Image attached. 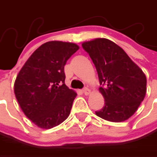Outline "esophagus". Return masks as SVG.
Wrapping results in <instances>:
<instances>
[{"instance_id": "obj_1", "label": "esophagus", "mask_w": 157, "mask_h": 157, "mask_svg": "<svg viewBox=\"0 0 157 157\" xmlns=\"http://www.w3.org/2000/svg\"><path fill=\"white\" fill-rule=\"evenodd\" d=\"M82 93H83L85 95H89V94H91V90L88 89V88H84V89L82 90Z\"/></svg>"}]
</instances>
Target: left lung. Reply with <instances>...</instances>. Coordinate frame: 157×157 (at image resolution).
<instances>
[{
	"instance_id": "obj_1",
	"label": "left lung",
	"mask_w": 157,
	"mask_h": 157,
	"mask_svg": "<svg viewBox=\"0 0 157 157\" xmlns=\"http://www.w3.org/2000/svg\"><path fill=\"white\" fill-rule=\"evenodd\" d=\"M96 68L105 106L95 114L120 123L129 119L146 94V77L126 52L113 42L96 38L82 44Z\"/></svg>"
}]
</instances>
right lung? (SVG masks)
Instances as JSON below:
<instances>
[{
	"label": "right lung",
	"instance_id": "1",
	"mask_svg": "<svg viewBox=\"0 0 157 157\" xmlns=\"http://www.w3.org/2000/svg\"><path fill=\"white\" fill-rule=\"evenodd\" d=\"M78 49L73 43L47 42L33 52L16 77L18 104L40 128L57 126L70 114L77 94L64 83V65Z\"/></svg>",
	"mask_w": 157,
	"mask_h": 157
}]
</instances>
